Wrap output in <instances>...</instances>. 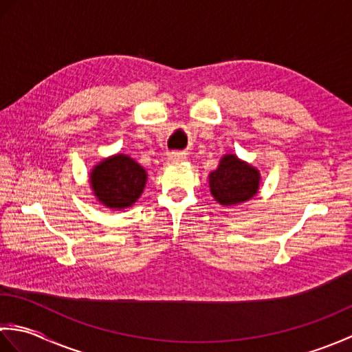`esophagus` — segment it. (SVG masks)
<instances>
[{
	"label": "esophagus",
	"instance_id": "esophagus-1",
	"mask_svg": "<svg viewBox=\"0 0 352 352\" xmlns=\"http://www.w3.org/2000/svg\"><path fill=\"white\" fill-rule=\"evenodd\" d=\"M169 160L174 162V163H178V162H184L188 157H186V153H178V151H174V153H169L168 154Z\"/></svg>",
	"mask_w": 352,
	"mask_h": 352
}]
</instances>
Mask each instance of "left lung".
Listing matches in <instances>:
<instances>
[{"label": "left lung", "mask_w": 352, "mask_h": 352, "mask_svg": "<svg viewBox=\"0 0 352 352\" xmlns=\"http://www.w3.org/2000/svg\"><path fill=\"white\" fill-rule=\"evenodd\" d=\"M210 192L221 206H237L258 192L260 172L236 154H226L219 166L208 175Z\"/></svg>", "instance_id": "left-lung-1"}]
</instances>
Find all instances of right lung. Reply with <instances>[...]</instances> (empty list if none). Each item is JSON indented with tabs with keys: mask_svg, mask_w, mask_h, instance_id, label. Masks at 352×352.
Instances as JSON below:
<instances>
[{
	"mask_svg": "<svg viewBox=\"0 0 352 352\" xmlns=\"http://www.w3.org/2000/svg\"><path fill=\"white\" fill-rule=\"evenodd\" d=\"M146 184V172L125 154L111 155L91 172L94 195L109 208H126L136 203Z\"/></svg>",
	"mask_w": 352,
	"mask_h": 352,
	"instance_id": "1",
	"label": "right lung"
}]
</instances>
